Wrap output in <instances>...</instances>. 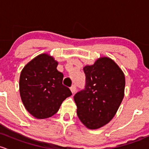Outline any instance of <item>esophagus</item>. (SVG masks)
<instances>
[{"instance_id":"obj_1","label":"esophagus","mask_w":149,"mask_h":149,"mask_svg":"<svg viewBox=\"0 0 149 149\" xmlns=\"http://www.w3.org/2000/svg\"><path fill=\"white\" fill-rule=\"evenodd\" d=\"M70 90H71L72 94H74V93H75V91H76V85H73L71 87H70Z\"/></svg>"}]
</instances>
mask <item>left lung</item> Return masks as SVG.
<instances>
[{
  "label": "left lung",
  "instance_id": "8db88e82",
  "mask_svg": "<svg viewBox=\"0 0 149 149\" xmlns=\"http://www.w3.org/2000/svg\"><path fill=\"white\" fill-rule=\"evenodd\" d=\"M85 88L74 96L77 114L89 129H97L113 119L124 97L125 75L110 58L100 57L83 68Z\"/></svg>",
  "mask_w": 149,
  "mask_h": 149
}]
</instances>
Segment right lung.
I'll return each instance as SVG.
<instances>
[{"label": "right lung", "instance_id": "add662e5", "mask_svg": "<svg viewBox=\"0 0 149 149\" xmlns=\"http://www.w3.org/2000/svg\"><path fill=\"white\" fill-rule=\"evenodd\" d=\"M58 62L48 54H41L26 64L20 75L19 91L27 111L37 119L57 113L62 102L72 95L63 85L64 75L56 69Z\"/></svg>", "mask_w": 149, "mask_h": 149}]
</instances>
